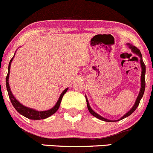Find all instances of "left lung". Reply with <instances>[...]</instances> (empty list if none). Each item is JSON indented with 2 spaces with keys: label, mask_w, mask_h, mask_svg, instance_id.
I'll return each instance as SVG.
<instances>
[{
  "label": "left lung",
  "mask_w": 153,
  "mask_h": 153,
  "mask_svg": "<svg viewBox=\"0 0 153 153\" xmlns=\"http://www.w3.org/2000/svg\"><path fill=\"white\" fill-rule=\"evenodd\" d=\"M129 45V48L131 49V51L134 52V53H135L136 54L139 55V56H140L141 59H140V64H141V67H142V75H141V89H140V91H139V96L138 97H137V100H136L135 102V104H134V105L132 107L131 109L129 111L127 112V113H126L125 115H123V117H121L120 119H119V120H122V119L125 118V117L129 116L130 115H131L133 112L135 111L136 109L137 108V107H138L139 102H140V100L142 98V97H143V94H144V92H145V71H146V68H145V63H144L143 62V59H142V53H141L140 51H139V49L137 48V47L134 46H131V45L128 44ZM86 102H87V107H88V111L90 112V113L92 115H94V116L97 117V118L100 119V120H104V121H107V122H112L110 120H107L106 118H104L103 117L100 116V115H98L97 113H96V112L94 111L93 110H92L89 104H88V100H87L86 99Z\"/></svg>",
  "instance_id": "left-lung-1"
}]
</instances>
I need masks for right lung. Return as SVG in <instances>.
Segmentation results:
<instances>
[{"instance_id":"obj_1","label":"right lung","mask_w":153,"mask_h":153,"mask_svg":"<svg viewBox=\"0 0 153 153\" xmlns=\"http://www.w3.org/2000/svg\"><path fill=\"white\" fill-rule=\"evenodd\" d=\"M13 56V58H14ZM13 58L10 60V62L8 64V72L7 75H6V88H7L8 97H9L10 100H11V103H12V105L14 107L16 110L19 113L22 115L23 116L27 117L29 119H32V120H41V119H45L47 118V117H50L51 115L54 114L55 112L58 110L59 107L60 103H61L62 100V97L64 94L66 93V91H68V88H66L65 90L63 91L62 93L60 95L59 98V100L56 102V104L55 105V106L51 108V110H46V111H37L36 110H33V109L29 108V107H27L22 105V104H20L17 100H16V98L13 96L12 93H11V89H10L9 84H8V77H9V73H10V67H11V61L13 60Z\"/></svg>"}]
</instances>
